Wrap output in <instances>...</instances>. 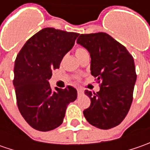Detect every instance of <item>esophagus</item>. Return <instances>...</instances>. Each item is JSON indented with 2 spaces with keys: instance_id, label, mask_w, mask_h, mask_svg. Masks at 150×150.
Returning <instances> with one entry per match:
<instances>
[{
  "instance_id": "1",
  "label": "esophagus",
  "mask_w": 150,
  "mask_h": 150,
  "mask_svg": "<svg viewBox=\"0 0 150 150\" xmlns=\"http://www.w3.org/2000/svg\"><path fill=\"white\" fill-rule=\"evenodd\" d=\"M83 91L82 88H78V95H81V94H83Z\"/></svg>"
}]
</instances>
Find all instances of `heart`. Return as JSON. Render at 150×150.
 <instances>
[{
  "mask_svg": "<svg viewBox=\"0 0 150 150\" xmlns=\"http://www.w3.org/2000/svg\"><path fill=\"white\" fill-rule=\"evenodd\" d=\"M84 52H86V50L83 48V47H78V48H77L76 49V55H77V57H79L82 53H83Z\"/></svg>",
  "mask_w": 150,
  "mask_h": 150,
  "instance_id": "obj_1",
  "label": "heart"
}]
</instances>
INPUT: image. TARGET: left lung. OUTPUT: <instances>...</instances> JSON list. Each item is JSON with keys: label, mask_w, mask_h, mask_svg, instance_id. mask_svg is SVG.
Segmentation results:
<instances>
[{"label": "left lung", "mask_w": 150, "mask_h": 150, "mask_svg": "<svg viewBox=\"0 0 150 150\" xmlns=\"http://www.w3.org/2000/svg\"><path fill=\"white\" fill-rule=\"evenodd\" d=\"M77 43L89 52L91 74L100 83L99 92H84L91 99L84 117L96 128H114L126 117L133 101L137 78L134 57L105 32L81 34Z\"/></svg>", "instance_id": "left-lung-1"}]
</instances>
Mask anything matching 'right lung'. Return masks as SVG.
Masks as SVG:
<instances>
[{
    "mask_svg": "<svg viewBox=\"0 0 150 150\" xmlns=\"http://www.w3.org/2000/svg\"><path fill=\"white\" fill-rule=\"evenodd\" d=\"M77 32L47 27L27 40L16 56L13 84L21 114L32 128L51 131L63 122L68 103L76 100V88L67 86L53 92L49 80L72 49Z\"/></svg>",
    "mask_w": 150,
    "mask_h": 150,
    "instance_id": "1",
    "label": "right lung"
}]
</instances>
